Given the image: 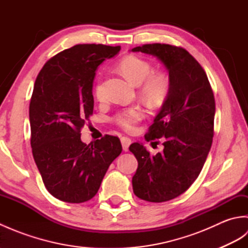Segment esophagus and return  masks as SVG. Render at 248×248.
Returning <instances> with one entry per match:
<instances>
[{
	"label": "esophagus",
	"mask_w": 248,
	"mask_h": 248,
	"mask_svg": "<svg viewBox=\"0 0 248 248\" xmlns=\"http://www.w3.org/2000/svg\"><path fill=\"white\" fill-rule=\"evenodd\" d=\"M120 140H121V145H123V149L124 151H128L129 146L131 145V143H132V140H131V139L127 138V136H123Z\"/></svg>",
	"instance_id": "obj_1"
}]
</instances>
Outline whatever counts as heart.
<instances>
[{"mask_svg": "<svg viewBox=\"0 0 248 248\" xmlns=\"http://www.w3.org/2000/svg\"><path fill=\"white\" fill-rule=\"evenodd\" d=\"M118 69L129 81L140 85V93L147 101L157 104L164 101L170 93L171 81L164 71H152L148 61L136 55H127L119 62ZM94 96L102 100L104 96L102 84L98 82L94 87ZM146 116L145 109L140 105H132L116 113L114 121L125 131L132 132L136 124Z\"/></svg>", "mask_w": 248, "mask_h": 248, "instance_id": "obj_1", "label": "heart"}]
</instances>
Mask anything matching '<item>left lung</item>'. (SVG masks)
I'll list each match as a JSON object with an SVG mask.
<instances>
[{"label": "left lung", "instance_id": "left-lung-1", "mask_svg": "<svg viewBox=\"0 0 248 248\" xmlns=\"http://www.w3.org/2000/svg\"><path fill=\"white\" fill-rule=\"evenodd\" d=\"M132 51L156 56L171 81L170 93L145 135L147 141L162 138L164 149L151 155L139 143L129 147L139 162L134 194L164 202L186 192L202 170L214 135V94L203 68L181 46L148 44Z\"/></svg>", "mask_w": 248, "mask_h": 248}]
</instances>
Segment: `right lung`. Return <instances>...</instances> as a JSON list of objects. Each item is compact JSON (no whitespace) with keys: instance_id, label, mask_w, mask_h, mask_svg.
I'll return each mask as SVG.
<instances>
[{"instance_id":"right-lung-1","label":"right lung","mask_w":248,"mask_h":248,"mask_svg":"<svg viewBox=\"0 0 248 248\" xmlns=\"http://www.w3.org/2000/svg\"><path fill=\"white\" fill-rule=\"evenodd\" d=\"M120 46L77 45L46 62L30 102L31 146L46 188L62 202L81 203L97 194L123 147L117 136L84 144L81 130L93 112L97 67Z\"/></svg>"}]
</instances>
